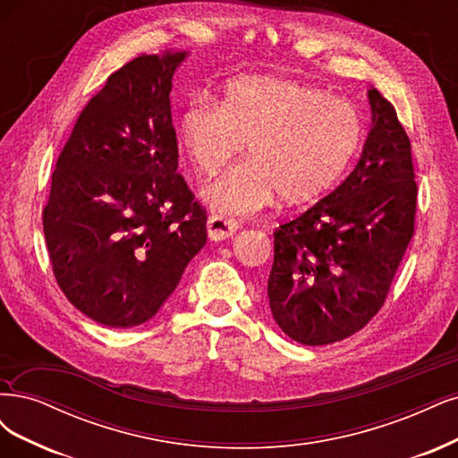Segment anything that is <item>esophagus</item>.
Masks as SVG:
<instances>
[{
  "label": "esophagus",
  "mask_w": 458,
  "mask_h": 458,
  "mask_svg": "<svg viewBox=\"0 0 458 458\" xmlns=\"http://www.w3.org/2000/svg\"><path fill=\"white\" fill-rule=\"evenodd\" d=\"M239 229V222L233 217H225L219 214H212L208 217V236L212 241H225Z\"/></svg>",
  "instance_id": "obj_1"
}]
</instances>
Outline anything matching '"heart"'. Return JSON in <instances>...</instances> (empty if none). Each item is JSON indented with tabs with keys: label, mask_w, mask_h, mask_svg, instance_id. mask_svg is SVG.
I'll list each match as a JSON object with an SVG mask.
<instances>
[{
	"label": "heart",
	"mask_w": 458,
	"mask_h": 458,
	"mask_svg": "<svg viewBox=\"0 0 458 458\" xmlns=\"http://www.w3.org/2000/svg\"><path fill=\"white\" fill-rule=\"evenodd\" d=\"M180 144L199 174H219L248 141L250 159L210 185L204 199L227 216L271 204L318 199L356 157L364 119L344 98L295 79L244 75L224 87L219 104L200 94L183 109Z\"/></svg>",
	"instance_id": "obj_1"
}]
</instances>
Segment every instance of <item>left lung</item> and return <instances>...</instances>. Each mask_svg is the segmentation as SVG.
Instances as JSON below:
<instances>
[{
    "mask_svg": "<svg viewBox=\"0 0 458 458\" xmlns=\"http://www.w3.org/2000/svg\"><path fill=\"white\" fill-rule=\"evenodd\" d=\"M368 98L371 131L356 168L275 231L267 295L278 327L301 344L335 343L364 327L415 233L411 141L379 90L369 89Z\"/></svg>",
    "mask_w": 458,
    "mask_h": 458,
    "instance_id": "8db88e82",
    "label": "left lung"
}]
</instances>
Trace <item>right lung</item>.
I'll use <instances>...</instances> for the list:
<instances>
[{"instance_id": "right-lung-1", "label": "right lung", "mask_w": 458, "mask_h": 458, "mask_svg": "<svg viewBox=\"0 0 458 458\" xmlns=\"http://www.w3.org/2000/svg\"><path fill=\"white\" fill-rule=\"evenodd\" d=\"M187 53L141 55L79 114L53 172L43 233L68 301L107 327L151 320L207 244L178 174L172 75Z\"/></svg>"}]
</instances>
